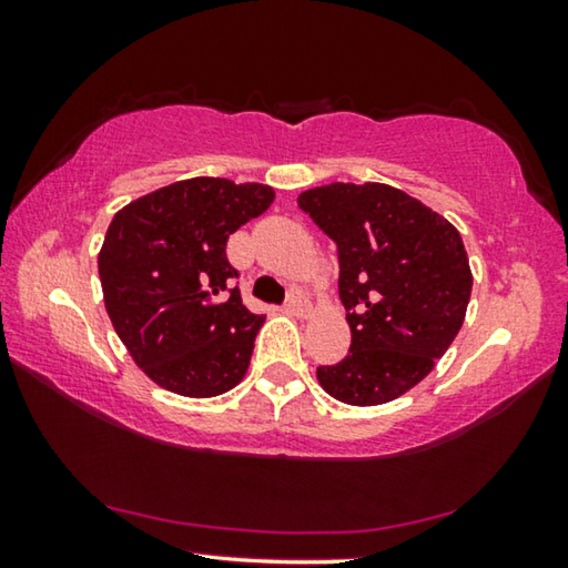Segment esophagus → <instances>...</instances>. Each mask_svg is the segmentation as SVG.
Instances as JSON below:
<instances>
[{
	"mask_svg": "<svg viewBox=\"0 0 568 568\" xmlns=\"http://www.w3.org/2000/svg\"><path fill=\"white\" fill-rule=\"evenodd\" d=\"M285 311L287 313H295V315H305L307 311H311V303H307V297L303 293H291L287 295L285 301Z\"/></svg>",
	"mask_w": 568,
	"mask_h": 568,
	"instance_id": "obj_1",
	"label": "esophagus"
}]
</instances>
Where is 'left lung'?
Wrapping results in <instances>:
<instances>
[{
    "mask_svg": "<svg viewBox=\"0 0 568 568\" xmlns=\"http://www.w3.org/2000/svg\"><path fill=\"white\" fill-rule=\"evenodd\" d=\"M338 245L351 351L321 365L325 393L348 406L396 400L434 371L466 318L474 275L458 230L383 182H333L297 197Z\"/></svg>",
    "mask_w": 568,
    "mask_h": 568,
    "instance_id": "obj_1",
    "label": "left lung"
}]
</instances>
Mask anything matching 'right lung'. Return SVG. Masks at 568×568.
I'll return each instance as SVG.
<instances>
[{
	"label": "right lung",
	"mask_w": 568,
	"mask_h": 568,
	"mask_svg": "<svg viewBox=\"0 0 568 568\" xmlns=\"http://www.w3.org/2000/svg\"><path fill=\"white\" fill-rule=\"evenodd\" d=\"M273 200V187L257 182L192 178L112 217L98 257L104 307L160 388L213 398L243 381L265 315L243 305L225 245Z\"/></svg>",
	"instance_id": "add662e5"
}]
</instances>
